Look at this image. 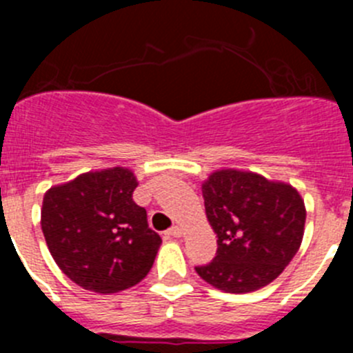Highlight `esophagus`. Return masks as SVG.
Instances as JSON below:
<instances>
[{"label": "esophagus", "instance_id": "obj_1", "mask_svg": "<svg viewBox=\"0 0 353 353\" xmlns=\"http://www.w3.org/2000/svg\"><path fill=\"white\" fill-rule=\"evenodd\" d=\"M182 233H183L182 228L174 226V228H171V230H168L164 235H166V239H179V236H182Z\"/></svg>", "mask_w": 353, "mask_h": 353}]
</instances>
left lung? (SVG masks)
Listing matches in <instances>:
<instances>
[{"label": "left lung", "mask_w": 353, "mask_h": 353, "mask_svg": "<svg viewBox=\"0 0 353 353\" xmlns=\"http://www.w3.org/2000/svg\"><path fill=\"white\" fill-rule=\"evenodd\" d=\"M205 212L217 233L214 261L196 267L226 293L272 283L297 254L305 224L304 199L293 185L244 170H217L201 183Z\"/></svg>", "instance_id": "8db88e82"}]
</instances>
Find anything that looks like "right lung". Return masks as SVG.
<instances>
[{
    "label": "right lung",
    "instance_id": "obj_1",
    "mask_svg": "<svg viewBox=\"0 0 353 353\" xmlns=\"http://www.w3.org/2000/svg\"><path fill=\"white\" fill-rule=\"evenodd\" d=\"M138 179L123 166L81 173L43 194L42 232L61 272L81 288L117 293L138 285L162 240L134 203Z\"/></svg>",
    "mask_w": 353,
    "mask_h": 353
}]
</instances>
